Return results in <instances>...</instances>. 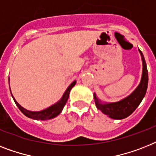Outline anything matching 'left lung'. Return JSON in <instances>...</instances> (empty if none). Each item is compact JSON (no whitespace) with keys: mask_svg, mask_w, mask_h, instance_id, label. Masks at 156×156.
I'll return each instance as SVG.
<instances>
[{"mask_svg":"<svg viewBox=\"0 0 156 156\" xmlns=\"http://www.w3.org/2000/svg\"><path fill=\"white\" fill-rule=\"evenodd\" d=\"M140 52L141 54L143 66H144L143 75H142L140 84L131 95H129L127 98H124L119 102L108 103V104L100 103V101H98V98H96L95 94L94 96L95 99L97 108L102 111L103 114L108 115L111 119H122L128 117L129 115H131L135 111V109L139 107V105L140 104V102H142V100L146 94L148 84V72L144 55L140 50Z\"/></svg>","mask_w":156,"mask_h":156,"instance_id":"8db88e82","label":"left lung"}]
</instances>
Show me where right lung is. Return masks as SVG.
I'll return each mask as SVG.
<instances>
[{
	"mask_svg": "<svg viewBox=\"0 0 156 156\" xmlns=\"http://www.w3.org/2000/svg\"><path fill=\"white\" fill-rule=\"evenodd\" d=\"M76 84V81L73 82L71 84L69 85V87L67 88V90H66L65 94H63L62 99L58 102L57 103H55L54 105L51 106L49 108L45 109V110H43L41 111H38V112H34V111H27L26 109L23 108V107L20 106L18 104V102H16L15 98L12 97L13 100H14L15 103L17 106L20 111L27 117L30 118V119H33L36 120H46V119H53V118L56 117L57 115H58L59 114L62 112L63 107H65L66 103L68 98H69V91L72 89V87H74V85Z\"/></svg>",
	"mask_w": 156,
	"mask_h": 156,
	"instance_id": "1",
	"label": "right lung"
}]
</instances>
